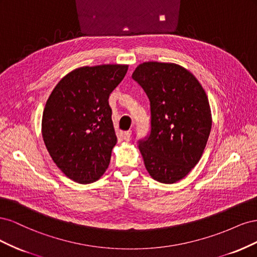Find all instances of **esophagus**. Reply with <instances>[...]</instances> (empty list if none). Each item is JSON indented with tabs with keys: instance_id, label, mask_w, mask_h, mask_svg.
Here are the masks:
<instances>
[{
	"instance_id": "obj_1",
	"label": "esophagus",
	"mask_w": 257,
	"mask_h": 257,
	"mask_svg": "<svg viewBox=\"0 0 257 257\" xmlns=\"http://www.w3.org/2000/svg\"><path fill=\"white\" fill-rule=\"evenodd\" d=\"M124 139H125L126 142H128V141H131V137H132V131H126V132H124Z\"/></svg>"
}]
</instances>
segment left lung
Masks as SVG:
<instances>
[{"mask_svg":"<svg viewBox=\"0 0 257 257\" xmlns=\"http://www.w3.org/2000/svg\"><path fill=\"white\" fill-rule=\"evenodd\" d=\"M132 78L150 100L151 132L139 141L146 169L154 180L175 183L195 167L207 145L212 118L206 92L175 63L145 62Z\"/></svg>","mask_w":257,"mask_h":257,"instance_id":"left-lung-1","label":"left lung"}]
</instances>
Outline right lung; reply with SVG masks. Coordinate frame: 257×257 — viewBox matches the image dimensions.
Returning a JSON list of instances; mask_svg holds the SVG:
<instances>
[{
  "label": "right lung",
  "mask_w": 257,
  "mask_h": 257,
  "mask_svg": "<svg viewBox=\"0 0 257 257\" xmlns=\"http://www.w3.org/2000/svg\"><path fill=\"white\" fill-rule=\"evenodd\" d=\"M128 65L103 64L74 69L46 103L42 135L56 165L75 182L92 183L109 165L116 144L108 103Z\"/></svg>",
  "instance_id": "right-lung-1"
}]
</instances>
